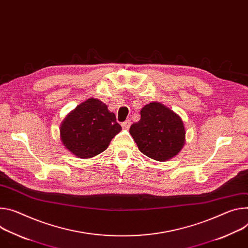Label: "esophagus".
Listing matches in <instances>:
<instances>
[{
  "label": "esophagus",
  "mask_w": 248,
  "mask_h": 248,
  "mask_svg": "<svg viewBox=\"0 0 248 248\" xmlns=\"http://www.w3.org/2000/svg\"><path fill=\"white\" fill-rule=\"evenodd\" d=\"M130 125H131V122H130L129 120H126L125 122H124V123L122 124V127H123L124 129H128V128L130 127Z\"/></svg>",
  "instance_id": "1"
}]
</instances>
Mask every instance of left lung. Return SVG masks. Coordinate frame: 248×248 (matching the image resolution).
<instances>
[{
	"instance_id": "obj_1",
	"label": "left lung",
	"mask_w": 248,
	"mask_h": 248,
	"mask_svg": "<svg viewBox=\"0 0 248 248\" xmlns=\"http://www.w3.org/2000/svg\"><path fill=\"white\" fill-rule=\"evenodd\" d=\"M129 133L139 149L156 161H167L182 150L186 142L185 125L176 112L158 102L145 105L140 120Z\"/></svg>"
}]
</instances>
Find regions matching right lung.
<instances>
[{
	"mask_svg": "<svg viewBox=\"0 0 248 248\" xmlns=\"http://www.w3.org/2000/svg\"><path fill=\"white\" fill-rule=\"evenodd\" d=\"M121 130L122 126L108 106L99 99L90 98L63 120L60 140L73 155L86 159L105 151Z\"/></svg>",
	"mask_w": 248,
	"mask_h": 248,
	"instance_id": "add662e5",
	"label": "right lung"
}]
</instances>
